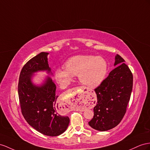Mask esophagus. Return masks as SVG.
Here are the masks:
<instances>
[{
  "label": "esophagus",
  "mask_w": 150,
  "mask_h": 150,
  "mask_svg": "<svg viewBox=\"0 0 150 150\" xmlns=\"http://www.w3.org/2000/svg\"><path fill=\"white\" fill-rule=\"evenodd\" d=\"M88 90L86 89L85 87L80 86L74 87L73 89H70V93L76 94L77 96V99L75 101V104H77L78 102H83L86 101L87 100V95L86 93H87Z\"/></svg>",
  "instance_id": "obj_1"
}]
</instances>
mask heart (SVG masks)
<instances>
[{
    "mask_svg": "<svg viewBox=\"0 0 150 150\" xmlns=\"http://www.w3.org/2000/svg\"><path fill=\"white\" fill-rule=\"evenodd\" d=\"M108 71L106 61L101 57L90 55H78L70 57L64 68L55 70V78L62 87L67 86L74 75L83 85L94 88L104 80Z\"/></svg>",
    "mask_w": 150,
    "mask_h": 150,
    "instance_id": "b5f03b06",
    "label": "heart"
}]
</instances>
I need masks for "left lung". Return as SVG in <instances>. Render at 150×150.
Listing matches in <instances>:
<instances>
[{
    "label": "left lung",
    "instance_id": "8db88e82",
    "mask_svg": "<svg viewBox=\"0 0 150 150\" xmlns=\"http://www.w3.org/2000/svg\"><path fill=\"white\" fill-rule=\"evenodd\" d=\"M124 61L120 55L115 56V65H118L94 89L98 101L94 108V117L89 124L96 130L106 131L114 128L127 112L132 90L133 75Z\"/></svg>",
    "mask_w": 150,
    "mask_h": 150
}]
</instances>
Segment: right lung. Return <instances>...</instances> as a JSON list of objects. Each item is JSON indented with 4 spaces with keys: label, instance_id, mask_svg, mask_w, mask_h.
Returning a JSON list of instances; mask_svg holds the SVG:
<instances>
[{
    "label": "right lung",
    "instance_id": "obj_1",
    "mask_svg": "<svg viewBox=\"0 0 150 150\" xmlns=\"http://www.w3.org/2000/svg\"><path fill=\"white\" fill-rule=\"evenodd\" d=\"M47 54L40 52L23 67L19 78L18 96L22 115L28 124L45 136H57L67 130L70 118L58 113L55 84L49 77L41 87L34 86L31 82L33 73L51 71Z\"/></svg>",
    "mask_w": 150,
    "mask_h": 150
}]
</instances>
